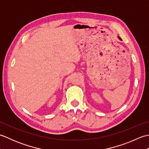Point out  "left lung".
I'll return each mask as SVG.
<instances>
[{
    "label": "left lung",
    "mask_w": 149,
    "mask_h": 149,
    "mask_svg": "<svg viewBox=\"0 0 149 149\" xmlns=\"http://www.w3.org/2000/svg\"><path fill=\"white\" fill-rule=\"evenodd\" d=\"M118 38L120 40H122V39L120 38V36H118Z\"/></svg>",
    "instance_id": "obj_1"
}]
</instances>
